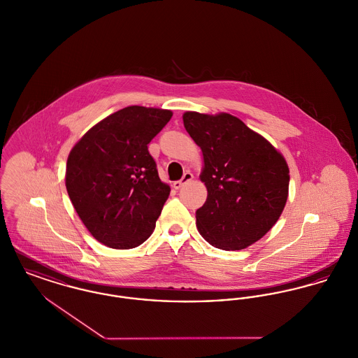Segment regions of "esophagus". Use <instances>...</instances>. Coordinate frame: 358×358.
<instances>
[{
    "label": "esophagus",
    "mask_w": 358,
    "mask_h": 358,
    "mask_svg": "<svg viewBox=\"0 0 358 358\" xmlns=\"http://www.w3.org/2000/svg\"><path fill=\"white\" fill-rule=\"evenodd\" d=\"M192 178H193V174H192L190 171L184 173V176H182V178H181L180 181H174V182H173V188H174V189L182 188L185 184H188L189 181H192Z\"/></svg>",
    "instance_id": "1"
}]
</instances>
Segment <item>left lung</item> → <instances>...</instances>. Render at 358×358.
I'll list each match as a JSON object with an SVG mask.
<instances>
[{
	"label": "left lung",
	"instance_id": "left-lung-1",
	"mask_svg": "<svg viewBox=\"0 0 358 358\" xmlns=\"http://www.w3.org/2000/svg\"><path fill=\"white\" fill-rule=\"evenodd\" d=\"M182 120L204 159L200 180L208 196L196 210L197 230L217 249H246L282 213L289 188L287 161L230 113L185 112Z\"/></svg>",
	"mask_w": 358,
	"mask_h": 358
}]
</instances>
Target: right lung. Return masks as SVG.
I'll use <instances>...</instances> for the list:
<instances>
[{"mask_svg": "<svg viewBox=\"0 0 358 358\" xmlns=\"http://www.w3.org/2000/svg\"><path fill=\"white\" fill-rule=\"evenodd\" d=\"M171 116L168 109L127 106L92 127L69 154V197L87 231L108 248H136L155 229L170 187L148 145Z\"/></svg>", "mask_w": 358, "mask_h": 358, "instance_id": "obj_1", "label": "right lung"}]
</instances>
